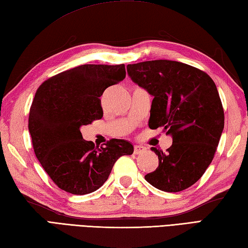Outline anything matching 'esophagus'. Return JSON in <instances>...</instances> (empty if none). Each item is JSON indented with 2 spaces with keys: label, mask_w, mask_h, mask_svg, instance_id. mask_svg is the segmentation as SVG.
I'll return each mask as SVG.
<instances>
[{
  "label": "esophagus",
  "mask_w": 248,
  "mask_h": 248,
  "mask_svg": "<svg viewBox=\"0 0 248 248\" xmlns=\"http://www.w3.org/2000/svg\"><path fill=\"white\" fill-rule=\"evenodd\" d=\"M146 150H147V148H146V147H144V146H140V145H135L134 146V154L135 155L144 154Z\"/></svg>",
  "instance_id": "obj_1"
}]
</instances>
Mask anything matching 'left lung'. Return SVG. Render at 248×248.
Returning a JSON list of instances; mask_svg holds the SVG:
<instances>
[{"instance_id": "8db88e82", "label": "left lung", "mask_w": 248, "mask_h": 248, "mask_svg": "<svg viewBox=\"0 0 248 248\" xmlns=\"http://www.w3.org/2000/svg\"><path fill=\"white\" fill-rule=\"evenodd\" d=\"M135 84L154 97L150 129L163 128L172 145L145 179L164 192H180L198 181L211 164L224 130V109L217 85L207 73L176 61L157 60L127 66Z\"/></svg>"}]
</instances>
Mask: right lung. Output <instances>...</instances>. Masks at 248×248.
<instances>
[{
    "instance_id": "add662e5",
    "label": "right lung",
    "mask_w": 248,
    "mask_h": 248,
    "mask_svg": "<svg viewBox=\"0 0 248 248\" xmlns=\"http://www.w3.org/2000/svg\"><path fill=\"white\" fill-rule=\"evenodd\" d=\"M124 78V64L81 65L50 78L37 89L29 131L36 157L60 188L75 195L97 191L115 162L133 154L128 140L113 139L98 148L80 131L102 118L99 97Z\"/></svg>"
}]
</instances>
